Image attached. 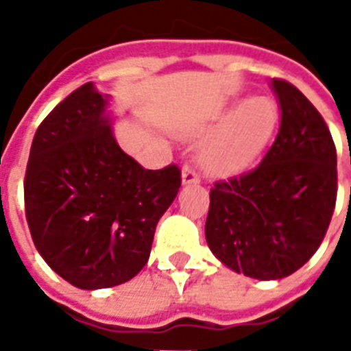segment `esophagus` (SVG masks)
Instances as JSON below:
<instances>
[{
	"label": "esophagus",
	"instance_id": "34e87169",
	"mask_svg": "<svg viewBox=\"0 0 351 351\" xmlns=\"http://www.w3.org/2000/svg\"><path fill=\"white\" fill-rule=\"evenodd\" d=\"M182 184L184 186H190V184H199V175L193 171L191 167H186L182 169Z\"/></svg>",
	"mask_w": 351,
	"mask_h": 351
}]
</instances>
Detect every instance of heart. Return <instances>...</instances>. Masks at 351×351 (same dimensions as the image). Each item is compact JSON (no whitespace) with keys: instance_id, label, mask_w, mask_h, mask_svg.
I'll use <instances>...</instances> for the list:
<instances>
[{"instance_id":"b5f03b06","label":"heart","mask_w":351,"mask_h":351,"mask_svg":"<svg viewBox=\"0 0 351 351\" xmlns=\"http://www.w3.org/2000/svg\"><path fill=\"white\" fill-rule=\"evenodd\" d=\"M276 125L278 107L263 95L223 108L213 122L190 131V135L213 133L199 152V165L210 176L243 173L263 154Z\"/></svg>"}]
</instances>
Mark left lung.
<instances>
[{
  "label": "left lung",
  "instance_id": "8db88e82",
  "mask_svg": "<svg viewBox=\"0 0 351 351\" xmlns=\"http://www.w3.org/2000/svg\"><path fill=\"white\" fill-rule=\"evenodd\" d=\"M280 130L258 167L214 184L205 237L231 271L280 280L324 241L337 201V150L316 107L286 80L272 79ZM351 163V158H350Z\"/></svg>",
  "mask_w": 351,
  "mask_h": 351
}]
</instances>
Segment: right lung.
Masks as SVG:
<instances>
[{
	"label": "right lung",
	"mask_w": 351,
	"mask_h": 351,
	"mask_svg": "<svg viewBox=\"0 0 351 351\" xmlns=\"http://www.w3.org/2000/svg\"><path fill=\"white\" fill-rule=\"evenodd\" d=\"M107 93L88 82L35 131L24 180L35 248L80 289L131 280L180 188L176 165L150 171L118 146Z\"/></svg>",
	"instance_id": "add662e5"
}]
</instances>
